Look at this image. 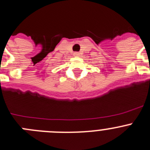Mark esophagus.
<instances>
[{
    "label": "esophagus",
    "instance_id": "esophagus-1",
    "mask_svg": "<svg viewBox=\"0 0 150 150\" xmlns=\"http://www.w3.org/2000/svg\"><path fill=\"white\" fill-rule=\"evenodd\" d=\"M74 55H75V57H78L79 56V53H78V52H75V53L74 54Z\"/></svg>",
    "mask_w": 150,
    "mask_h": 150
}]
</instances>
